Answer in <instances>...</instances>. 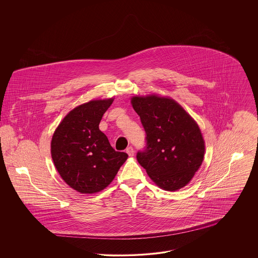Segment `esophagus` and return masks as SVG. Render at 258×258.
I'll return each instance as SVG.
<instances>
[{
    "mask_svg": "<svg viewBox=\"0 0 258 258\" xmlns=\"http://www.w3.org/2000/svg\"><path fill=\"white\" fill-rule=\"evenodd\" d=\"M125 152L127 153V155H128L130 157H133V156L135 155V150H134V148L132 147V146L126 148Z\"/></svg>",
    "mask_w": 258,
    "mask_h": 258,
    "instance_id": "1",
    "label": "esophagus"
}]
</instances>
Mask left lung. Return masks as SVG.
Returning <instances> with one entry per match:
<instances>
[{
    "instance_id": "obj_1",
    "label": "left lung",
    "mask_w": 258,
    "mask_h": 258,
    "mask_svg": "<svg viewBox=\"0 0 258 258\" xmlns=\"http://www.w3.org/2000/svg\"><path fill=\"white\" fill-rule=\"evenodd\" d=\"M132 104L146 133L136 159L162 189L175 191L189 183L202 164L205 144L200 128L172 98L134 97Z\"/></svg>"
}]
</instances>
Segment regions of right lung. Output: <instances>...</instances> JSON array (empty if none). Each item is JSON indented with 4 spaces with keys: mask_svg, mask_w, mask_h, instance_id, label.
<instances>
[{
    "mask_svg": "<svg viewBox=\"0 0 258 258\" xmlns=\"http://www.w3.org/2000/svg\"><path fill=\"white\" fill-rule=\"evenodd\" d=\"M113 98L91 100L71 111L56 128L51 156L61 179L81 194H95L110 184L127 154L111 147L98 124Z\"/></svg>",
    "mask_w": 258,
    "mask_h": 258,
    "instance_id": "1",
    "label": "right lung"
}]
</instances>
